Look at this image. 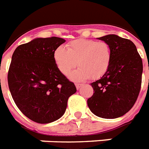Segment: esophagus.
<instances>
[{
	"label": "esophagus",
	"mask_w": 149,
	"mask_h": 149,
	"mask_svg": "<svg viewBox=\"0 0 149 149\" xmlns=\"http://www.w3.org/2000/svg\"><path fill=\"white\" fill-rule=\"evenodd\" d=\"M82 85H83V84H80V83H77V84H75V86H76V88H77V89H80V88L82 86Z\"/></svg>",
	"instance_id": "esophagus-1"
}]
</instances>
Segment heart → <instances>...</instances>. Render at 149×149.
Wrapping results in <instances>:
<instances>
[{"mask_svg": "<svg viewBox=\"0 0 149 149\" xmlns=\"http://www.w3.org/2000/svg\"><path fill=\"white\" fill-rule=\"evenodd\" d=\"M112 59L110 45L104 41L92 39H77L67 45V49L59 46L54 52V61L58 69L65 75L79 66L69 74L74 81L89 78L97 80L107 73Z\"/></svg>", "mask_w": 149, "mask_h": 149, "instance_id": "b5f03b06", "label": "heart"}]
</instances>
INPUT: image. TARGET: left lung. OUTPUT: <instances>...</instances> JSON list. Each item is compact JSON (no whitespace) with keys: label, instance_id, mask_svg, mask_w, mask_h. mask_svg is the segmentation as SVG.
Masks as SVG:
<instances>
[{"label":"left lung","instance_id":"left-lung-1","mask_svg":"<svg viewBox=\"0 0 149 149\" xmlns=\"http://www.w3.org/2000/svg\"><path fill=\"white\" fill-rule=\"evenodd\" d=\"M97 39L108 43L112 59L107 73L91 85L95 93L88 99L91 112L102 118H116L128 112L141 89L142 60L135 44L115 34Z\"/></svg>","mask_w":149,"mask_h":149}]
</instances>
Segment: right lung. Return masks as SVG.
Instances as JSON below:
<instances>
[{
    "mask_svg": "<svg viewBox=\"0 0 149 149\" xmlns=\"http://www.w3.org/2000/svg\"><path fill=\"white\" fill-rule=\"evenodd\" d=\"M65 42L57 37L35 38L19 45L12 55L8 74L10 94L21 112L37 123L59 119L77 91L54 61V51Z\"/></svg>",
    "mask_w": 149,
    "mask_h": 149,
    "instance_id": "add662e5",
    "label": "right lung"
}]
</instances>
